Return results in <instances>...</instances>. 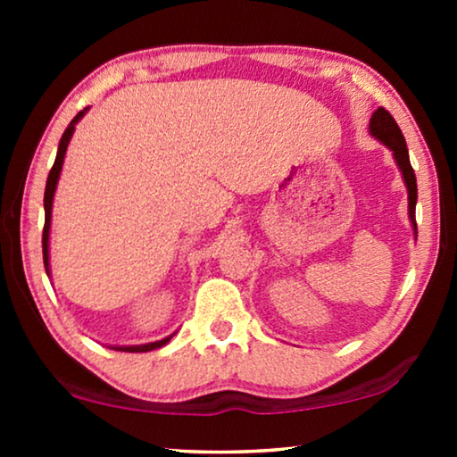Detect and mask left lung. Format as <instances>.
I'll return each mask as SVG.
<instances>
[{"instance_id":"left-lung-1","label":"left lung","mask_w":457,"mask_h":457,"mask_svg":"<svg viewBox=\"0 0 457 457\" xmlns=\"http://www.w3.org/2000/svg\"><path fill=\"white\" fill-rule=\"evenodd\" d=\"M370 133L385 143L395 155L399 170L403 174L405 185H408V199H410V218L416 228V199H418V187H416V174L414 168L410 164L408 147H405V139L399 130L395 118H393L385 108H378L370 118Z\"/></svg>"}]
</instances>
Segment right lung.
I'll return each instance as SVG.
<instances>
[{"label":"right lung","instance_id":"add662e5","mask_svg":"<svg viewBox=\"0 0 457 457\" xmlns=\"http://www.w3.org/2000/svg\"><path fill=\"white\" fill-rule=\"evenodd\" d=\"M85 112H79L77 116L72 118V122L68 124V129L64 130V135H62L60 139V145H58V155H55V162L52 166V170H49V177H47V185H46V197H43V205H46V227H43V264H46V270L49 272V222H52V204H54V193H55V185H58V179H60V170H62V164H64V155H66V147L68 143H71V137L74 133V124L80 120V116H83ZM172 339L170 337H166V339L162 341H154V343H147V345H130V347H116V352H130V353H141V352H152V349H158L162 345H166L168 341Z\"/></svg>","mask_w":457,"mask_h":457}]
</instances>
